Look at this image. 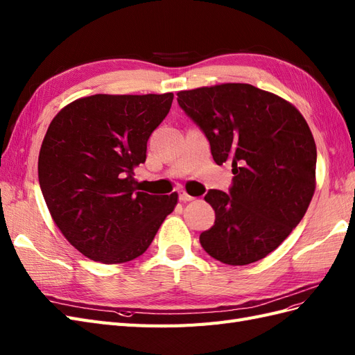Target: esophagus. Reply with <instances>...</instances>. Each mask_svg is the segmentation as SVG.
Masks as SVG:
<instances>
[{"label": "esophagus", "instance_id": "esophagus-1", "mask_svg": "<svg viewBox=\"0 0 355 355\" xmlns=\"http://www.w3.org/2000/svg\"><path fill=\"white\" fill-rule=\"evenodd\" d=\"M179 200L184 201V203H187V201H193L194 197H191V196L187 193V191H180V193H179Z\"/></svg>", "mask_w": 355, "mask_h": 355}]
</instances>
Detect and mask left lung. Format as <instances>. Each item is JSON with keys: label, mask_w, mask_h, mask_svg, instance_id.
<instances>
[{"label": "left lung", "mask_w": 355, "mask_h": 355, "mask_svg": "<svg viewBox=\"0 0 355 355\" xmlns=\"http://www.w3.org/2000/svg\"><path fill=\"white\" fill-rule=\"evenodd\" d=\"M179 106L203 130L218 166L232 164L230 194L205 200L215 224L200 243L215 260L245 266L269 255L290 236L315 193L317 146L290 101L248 83L178 92Z\"/></svg>", "instance_id": "8db88e82"}]
</instances>
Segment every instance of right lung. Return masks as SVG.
<instances>
[{
    "mask_svg": "<svg viewBox=\"0 0 355 355\" xmlns=\"http://www.w3.org/2000/svg\"><path fill=\"white\" fill-rule=\"evenodd\" d=\"M173 92L95 94L52 119L38 154V182L53 223L92 261L121 264L146 251L178 194L139 191L134 168L167 116Z\"/></svg>",
    "mask_w": 355,
    "mask_h": 355,
    "instance_id": "add662e5",
    "label": "right lung"
}]
</instances>
